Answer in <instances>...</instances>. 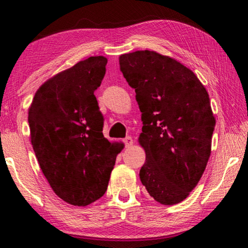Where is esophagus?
I'll use <instances>...</instances> for the list:
<instances>
[{"label":"esophagus","mask_w":248,"mask_h":248,"mask_svg":"<svg viewBox=\"0 0 248 248\" xmlns=\"http://www.w3.org/2000/svg\"><path fill=\"white\" fill-rule=\"evenodd\" d=\"M124 143L125 145V148H129V146H131L133 144V140L131 137H125L124 139Z\"/></svg>","instance_id":"1"}]
</instances>
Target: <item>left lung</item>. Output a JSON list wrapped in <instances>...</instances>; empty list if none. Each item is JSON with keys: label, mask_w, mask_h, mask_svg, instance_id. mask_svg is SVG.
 <instances>
[{"label": "left lung", "mask_w": 248, "mask_h": 248, "mask_svg": "<svg viewBox=\"0 0 248 248\" xmlns=\"http://www.w3.org/2000/svg\"><path fill=\"white\" fill-rule=\"evenodd\" d=\"M119 64L142 112L141 183L157 202L178 203L199 183L211 154L216 119L208 92L191 70L155 51L121 54Z\"/></svg>", "instance_id": "left-lung-1"}]
</instances>
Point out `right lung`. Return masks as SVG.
Listing matches in <instances>:
<instances>
[{
    "mask_svg": "<svg viewBox=\"0 0 248 248\" xmlns=\"http://www.w3.org/2000/svg\"><path fill=\"white\" fill-rule=\"evenodd\" d=\"M107 59L90 57L45 82L28 110L31 140L45 177L58 197L78 207L107 190L123 143L104 138V117L94 92Z\"/></svg>",
    "mask_w": 248,
    "mask_h": 248,
    "instance_id": "right-lung-1",
    "label": "right lung"
}]
</instances>
